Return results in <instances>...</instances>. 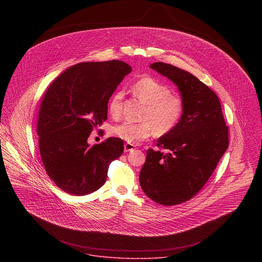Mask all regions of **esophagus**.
<instances>
[{
    "label": "esophagus",
    "mask_w": 262,
    "mask_h": 262,
    "mask_svg": "<svg viewBox=\"0 0 262 262\" xmlns=\"http://www.w3.org/2000/svg\"><path fill=\"white\" fill-rule=\"evenodd\" d=\"M134 149H135V146L133 144L125 143V145H124V151L125 152H130V151H133Z\"/></svg>",
    "instance_id": "34e87169"
}]
</instances>
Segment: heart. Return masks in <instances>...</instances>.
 Here are the masks:
<instances>
[{
    "mask_svg": "<svg viewBox=\"0 0 262 262\" xmlns=\"http://www.w3.org/2000/svg\"><path fill=\"white\" fill-rule=\"evenodd\" d=\"M134 95L146 105L139 123L123 122L112 128L114 136L130 143L137 144L148 139L155 132L164 135L172 131L180 123L184 113V102L170 89L157 79L145 76L133 85ZM124 92H115L108 103V110L113 117L121 114Z\"/></svg>",
    "mask_w": 262,
    "mask_h": 262,
    "instance_id": "1",
    "label": "heart"
}]
</instances>
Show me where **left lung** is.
I'll use <instances>...</instances> for the list:
<instances>
[{
    "instance_id": "8db88e82",
    "label": "left lung",
    "mask_w": 262,
    "mask_h": 262,
    "mask_svg": "<svg viewBox=\"0 0 262 262\" xmlns=\"http://www.w3.org/2000/svg\"><path fill=\"white\" fill-rule=\"evenodd\" d=\"M150 68L178 85L184 113L178 126L158 139L159 149L147 150L139 182L152 201L173 206L206 185L229 146V128L219 98L198 77L164 62Z\"/></svg>"
}]
</instances>
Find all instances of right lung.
Instances as JSON below:
<instances>
[{"mask_svg": "<svg viewBox=\"0 0 262 262\" xmlns=\"http://www.w3.org/2000/svg\"><path fill=\"white\" fill-rule=\"evenodd\" d=\"M131 71L121 60L81 62L58 75L45 91L38 112L40 155L49 178L66 192L84 195L99 189L110 163L122 155L120 138L93 146L88 138L107 120L109 99Z\"/></svg>", "mask_w": 262, "mask_h": 262, "instance_id": "add662e5", "label": "right lung"}]
</instances>
